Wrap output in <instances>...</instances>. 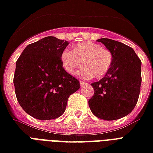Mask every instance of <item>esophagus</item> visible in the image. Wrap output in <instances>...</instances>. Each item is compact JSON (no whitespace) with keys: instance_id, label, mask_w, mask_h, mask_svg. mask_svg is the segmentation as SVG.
<instances>
[{"instance_id":"1","label":"esophagus","mask_w":153,"mask_h":153,"mask_svg":"<svg viewBox=\"0 0 153 153\" xmlns=\"http://www.w3.org/2000/svg\"><path fill=\"white\" fill-rule=\"evenodd\" d=\"M79 82H80V86H81V87H83V86H85L86 84L88 83V82H84V81H80Z\"/></svg>"}]
</instances>
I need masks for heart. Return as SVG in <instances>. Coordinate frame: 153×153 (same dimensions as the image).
<instances>
[{
    "label": "heart",
    "instance_id": "obj_1",
    "mask_svg": "<svg viewBox=\"0 0 153 153\" xmlns=\"http://www.w3.org/2000/svg\"><path fill=\"white\" fill-rule=\"evenodd\" d=\"M112 61L110 51L91 41L79 43L73 50L65 48L61 54L62 68L70 74L74 73L82 64L84 65L76 73L77 76L82 79L104 76L111 66Z\"/></svg>",
    "mask_w": 153,
    "mask_h": 153
}]
</instances>
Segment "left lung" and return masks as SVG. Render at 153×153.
<instances>
[{"label": "left lung", "instance_id": "1", "mask_svg": "<svg viewBox=\"0 0 153 153\" xmlns=\"http://www.w3.org/2000/svg\"><path fill=\"white\" fill-rule=\"evenodd\" d=\"M113 56L112 65L104 78L92 82L94 95L88 100L96 117L112 121L128 115L137 104L141 86V61L134 49L121 42L102 38Z\"/></svg>", "mask_w": 153, "mask_h": 153}]
</instances>
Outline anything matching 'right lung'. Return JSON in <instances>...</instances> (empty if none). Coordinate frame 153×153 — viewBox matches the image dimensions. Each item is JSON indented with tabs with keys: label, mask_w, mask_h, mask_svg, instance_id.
<instances>
[{
	"label": "right lung",
	"mask_w": 153,
	"mask_h": 153,
	"mask_svg": "<svg viewBox=\"0 0 153 153\" xmlns=\"http://www.w3.org/2000/svg\"><path fill=\"white\" fill-rule=\"evenodd\" d=\"M66 40L48 36L28 45L16 62L13 84L18 102L27 114L39 120L62 116L79 81L65 72L61 62Z\"/></svg>",
	"instance_id": "1"
}]
</instances>
